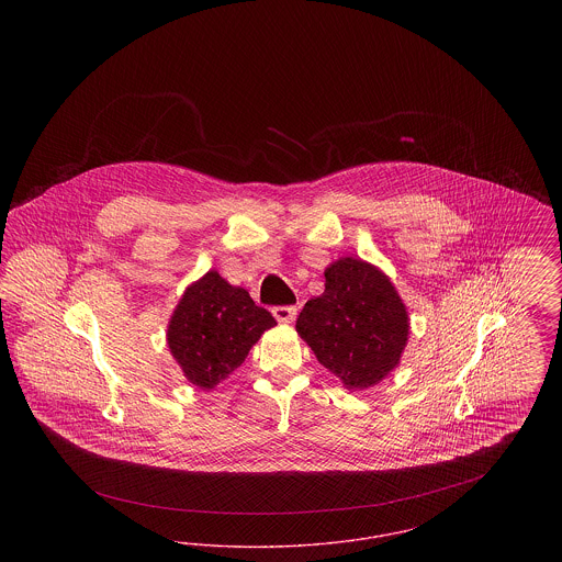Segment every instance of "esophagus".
Masks as SVG:
<instances>
[{"label":"esophagus","instance_id":"1","mask_svg":"<svg viewBox=\"0 0 562 562\" xmlns=\"http://www.w3.org/2000/svg\"><path fill=\"white\" fill-rule=\"evenodd\" d=\"M271 314H273L276 321L282 322V324H291L294 316H296V307H293V305H278V307L271 310Z\"/></svg>","mask_w":562,"mask_h":562}]
</instances>
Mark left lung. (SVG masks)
Segmentation results:
<instances>
[{
	"label": "left lung",
	"mask_w": 562,
	"mask_h": 562,
	"mask_svg": "<svg viewBox=\"0 0 562 562\" xmlns=\"http://www.w3.org/2000/svg\"><path fill=\"white\" fill-rule=\"evenodd\" d=\"M324 278V293L305 303L296 333L348 390H367L398 367L408 312L390 278L362 259L344 257Z\"/></svg>",
	"instance_id": "obj_1"
}]
</instances>
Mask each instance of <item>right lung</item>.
I'll list each match as a JSON object with an SVG mask.
<instances>
[{"label":"right lung","instance_id":"add662e5","mask_svg":"<svg viewBox=\"0 0 562 562\" xmlns=\"http://www.w3.org/2000/svg\"><path fill=\"white\" fill-rule=\"evenodd\" d=\"M276 326L268 310L211 269L189 284L168 322V348L189 383L213 390L246 360L261 335Z\"/></svg>","mask_w":562,"mask_h":562}]
</instances>
